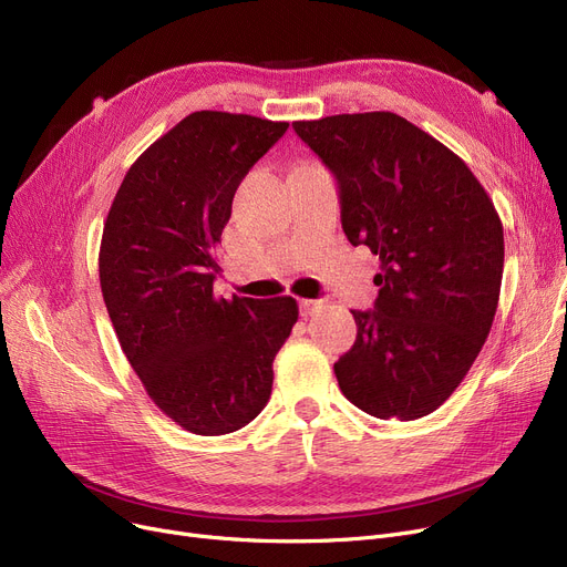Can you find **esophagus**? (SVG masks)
Instances as JSON below:
<instances>
[{"label":"esophagus","instance_id":"1","mask_svg":"<svg viewBox=\"0 0 567 567\" xmlns=\"http://www.w3.org/2000/svg\"><path fill=\"white\" fill-rule=\"evenodd\" d=\"M299 306H301V315H303V317H312V315H315V312L321 308V301H310V299H303Z\"/></svg>","mask_w":567,"mask_h":567}]
</instances>
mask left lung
<instances>
[{"label":"left lung","instance_id":"8db88e82","mask_svg":"<svg viewBox=\"0 0 567 567\" xmlns=\"http://www.w3.org/2000/svg\"><path fill=\"white\" fill-rule=\"evenodd\" d=\"M291 126L338 178L349 244L381 261L374 310H351L359 333L333 365L340 391L377 419H423L492 331L503 278L494 202L457 154L400 114Z\"/></svg>","mask_w":567,"mask_h":567}]
</instances>
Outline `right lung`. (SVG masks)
I'll list each match as a JSON object with an SVG mask.
<instances>
[{
	"label": "right lung",
	"instance_id": "obj_1",
	"mask_svg": "<svg viewBox=\"0 0 567 567\" xmlns=\"http://www.w3.org/2000/svg\"><path fill=\"white\" fill-rule=\"evenodd\" d=\"M287 128L250 114H188L131 165L103 227L99 276L118 344L146 395L193 434H229L255 419L299 319L291 296H214L234 193Z\"/></svg>",
	"mask_w": 567,
	"mask_h": 567
}]
</instances>
